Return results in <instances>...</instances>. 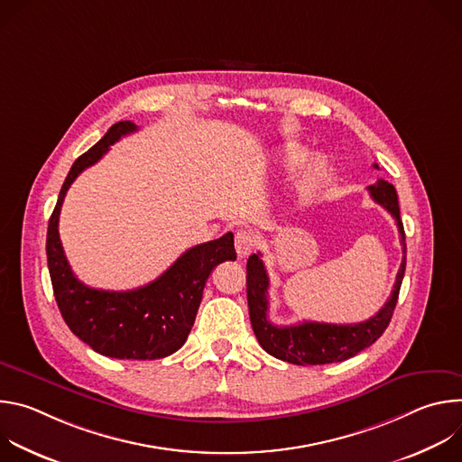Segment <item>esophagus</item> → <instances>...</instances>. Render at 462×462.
Segmentation results:
<instances>
[{
  "instance_id": "1",
  "label": "esophagus",
  "mask_w": 462,
  "mask_h": 462,
  "mask_svg": "<svg viewBox=\"0 0 462 462\" xmlns=\"http://www.w3.org/2000/svg\"><path fill=\"white\" fill-rule=\"evenodd\" d=\"M254 246H255V237L246 232V230H241L236 234V252L239 257H246L254 252Z\"/></svg>"
}]
</instances>
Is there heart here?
I'll use <instances>...</instances> for the list:
<instances>
[{
  "instance_id": "b5f03b06",
  "label": "heart",
  "mask_w": 462,
  "mask_h": 462,
  "mask_svg": "<svg viewBox=\"0 0 462 462\" xmlns=\"http://www.w3.org/2000/svg\"><path fill=\"white\" fill-rule=\"evenodd\" d=\"M307 157V152L303 148H298V146H291L287 148L285 152V161L287 164H298L301 162L303 159ZM328 175H331V168H328V164L323 161V159H316L312 162V166L307 170L305 177H303V182H301V189L303 191H310L314 188H319L321 184L327 182Z\"/></svg>"
}]
</instances>
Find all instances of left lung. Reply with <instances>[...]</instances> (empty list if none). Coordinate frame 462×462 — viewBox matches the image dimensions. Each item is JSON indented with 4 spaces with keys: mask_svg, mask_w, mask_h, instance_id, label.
Masks as SVG:
<instances>
[{
    "mask_svg": "<svg viewBox=\"0 0 462 462\" xmlns=\"http://www.w3.org/2000/svg\"><path fill=\"white\" fill-rule=\"evenodd\" d=\"M374 168H378L374 164ZM373 201L383 207L393 219L397 221L402 243V263L394 282L393 292L383 307L369 319L349 325H335V323H318V321H303L298 325L278 327L274 325L269 312V276L263 265L261 254H252L246 261V300L248 312L254 335L259 346L274 358H280L296 365H321L344 362L371 344H374L382 333L387 328L394 305H397L401 285L406 273V234L401 219L399 195L394 186L383 179H378L374 184L367 186Z\"/></svg>",
    "mask_w": 462,
    "mask_h": 462,
    "instance_id": "1",
    "label": "left lung"
}]
</instances>
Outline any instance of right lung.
<instances>
[{"mask_svg": "<svg viewBox=\"0 0 462 462\" xmlns=\"http://www.w3.org/2000/svg\"><path fill=\"white\" fill-rule=\"evenodd\" d=\"M137 131L131 120L113 124L107 134L71 166L60 189L47 228V265L61 318L93 351L118 360H155L173 355L186 342L212 271L236 259L234 234L191 246L155 282L125 292L91 289L77 280L58 234L63 197L73 180L98 162L120 137Z\"/></svg>", "mask_w": 462, "mask_h": 462, "instance_id": "right-lung-1", "label": "right lung"}]
</instances>
